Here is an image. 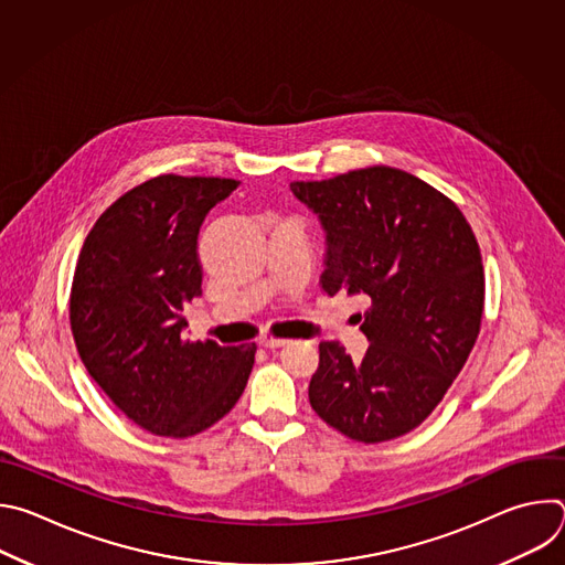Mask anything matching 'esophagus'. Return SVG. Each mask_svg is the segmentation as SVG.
<instances>
[{"instance_id": "obj_1", "label": "esophagus", "mask_w": 565, "mask_h": 565, "mask_svg": "<svg viewBox=\"0 0 565 565\" xmlns=\"http://www.w3.org/2000/svg\"><path fill=\"white\" fill-rule=\"evenodd\" d=\"M259 344H262L264 349H279V347H284V344H286V340H281V338H273V335H264V338L259 340Z\"/></svg>"}]
</instances>
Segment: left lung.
Returning a JSON list of instances; mask_svg holds the SVG:
<instances>
[{
    "instance_id": "left-lung-1",
    "label": "left lung",
    "mask_w": 565,
    "mask_h": 565,
    "mask_svg": "<svg viewBox=\"0 0 565 565\" xmlns=\"http://www.w3.org/2000/svg\"><path fill=\"white\" fill-rule=\"evenodd\" d=\"M290 190L327 234L321 290L369 297L362 362L321 342L310 407L360 443L405 436L436 409L478 338L486 275L476 236L454 201L395 168Z\"/></svg>"
}]
</instances>
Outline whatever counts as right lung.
<instances>
[{
    "label": "right lung",
    "mask_w": 565,
    "mask_h": 565,
    "mask_svg": "<svg viewBox=\"0 0 565 565\" xmlns=\"http://www.w3.org/2000/svg\"><path fill=\"white\" fill-rule=\"evenodd\" d=\"M236 188L232 179H149L103 212L79 250L68 303L77 353L114 405L149 434H201L248 384L255 344L183 338V306L203 292L199 230Z\"/></svg>",
    "instance_id": "add662e5"
}]
</instances>
